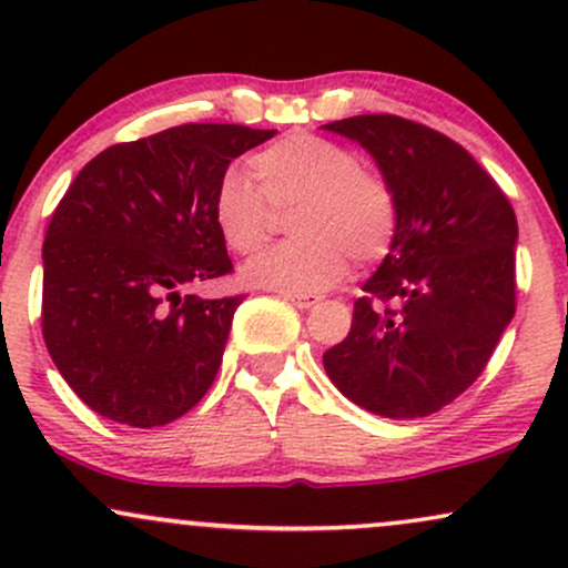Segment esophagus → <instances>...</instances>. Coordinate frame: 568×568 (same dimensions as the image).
Here are the masks:
<instances>
[{
	"instance_id": "obj_1",
	"label": "esophagus",
	"mask_w": 568,
	"mask_h": 568,
	"mask_svg": "<svg viewBox=\"0 0 568 568\" xmlns=\"http://www.w3.org/2000/svg\"><path fill=\"white\" fill-rule=\"evenodd\" d=\"M285 298H288L293 306H298V310H310V306H315V304L323 302V298L317 296V293H285Z\"/></svg>"
}]
</instances>
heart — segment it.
<instances>
[{
	"label": "heart",
	"instance_id": "obj_1",
	"mask_svg": "<svg viewBox=\"0 0 568 568\" xmlns=\"http://www.w3.org/2000/svg\"><path fill=\"white\" fill-rule=\"evenodd\" d=\"M253 184L226 171L213 192V224L226 247L256 256L275 213L293 211V243L245 266V280L283 293H321L357 264L382 262L395 243L400 207L393 184L361 165L357 152L315 133L285 135L251 158Z\"/></svg>",
	"mask_w": 568,
	"mask_h": 568
}]
</instances>
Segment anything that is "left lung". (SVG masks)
Instances as JSON below:
<instances>
[{
  "label": "left lung",
  "mask_w": 568,
  "mask_h": 568,
  "mask_svg": "<svg viewBox=\"0 0 568 568\" xmlns=\"http://www.w3.org/2000/svg\"><path fill=\"white\" fill-rule=\"evenodd\" d=\"M323 128L368 149L400 207L325 374L371 414L429 416L484 374L513 321L515 211L465 146L422 122L361 114Z\"/></svg>",
  "instance_id": "1"
}]
</instances>
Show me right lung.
I'll return each instance as SVG.
<instances>
[{
    "label": "right lung",
    "mask_w": 568,
    "mask_h": 568,
    "mask_svg": "<svg viewBox=\"0 0 568 568\" xmlns=\"http://www.w3.org/2000/svg\"><path fill=\"white\" fill-rule=\"evenodd\" d=\"M272 135L189 122L114 143L71 181L42 245V336L95 414L162 427L211 389L245 296L181 288L234 270L213 192L234 158Z\"/></svg>",
    "instance_id": "1"
}]
</instances>
